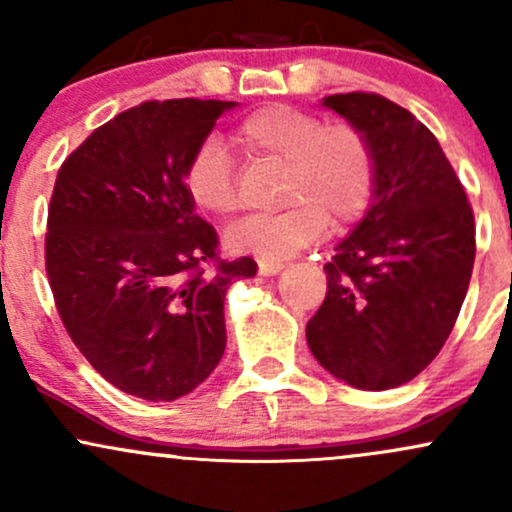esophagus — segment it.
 <instances>
[{"label": "esophagus", "mask_w": 512, "mask_h": 512, "mask_svg": "<svg viewBox=\"0 0 512 512\" xmlns=\"http://www.w3.org/2000/svg\"><path fill=\"white\" fill-rule=\"evenodd\" d=\"M257 267H260V274H262V276H274V274H279L281 269H284V262L260 260V262H257Z\"/></svg>", "instance_id": "esophagus-1"}]
</instances>
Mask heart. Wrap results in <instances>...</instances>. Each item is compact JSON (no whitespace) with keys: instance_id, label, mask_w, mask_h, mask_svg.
<instances>
[{"instance_id":"obj_1","label":"heart","mask_w":512,"mask_h":512,"mask_svg":"<svg viewBox=\"0 0 512 512\" xmlns=\"http://www.w3.org/2000/svg\"><path fill=\"white\" fill-rule=\"evenodd\" d=\"M236 144L257 161L281 163L274 214L248 216L228 228L226 245L264 260L308 248L327 223L346 228L366 214L375 190V154L351 122H325L293 105H264L238 122ZM182 185L199 211L231 216L238 209V170L219 137H204L182 170Z\"/></svg>"}]
</instances>
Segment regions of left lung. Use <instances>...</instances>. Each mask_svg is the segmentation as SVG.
<instances>
[{"mask_svg": "<svg viewBox=\"0 0 512 512\" xmlns=\"http://www.w3.org/2000/svg\"><path fill=\"white\" fill-rule=\"evenodd\" d=\"M368 137L375 190L363 221L325 264L327 296L305 337L320 366L358 390H390L424 370L472 279L474 211L424 122L378 93L322 101Z\"/></svg>", "mask_w": 512, "mask_h": 512, "instance_id": "obj_1", "label": "left lung"}]
</instances>
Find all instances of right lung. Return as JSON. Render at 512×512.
<instances>
[{"instance_id":"1","label":"right lung","mask_w":512,"mask_h":512,"mask_svg":"<svg viewBox=\"0 0 512 512\" xmlns=\"http://www.w3.org/2000/svg\"><path fill=\"white\" fill-rule=\"evenodd\" d=\"M233 105H134L88 134L52 190L45 269L64 330L110 385L146 402L209 378L226 349L228 286L257 272L250 257L219 260L182 185L192 149Z\"/></svg>"}]
</instances>
